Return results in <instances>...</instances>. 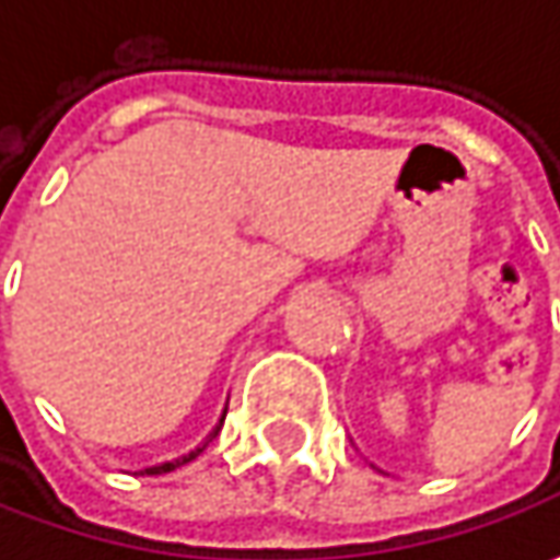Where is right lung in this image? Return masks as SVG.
Listing matches in <instances>:
<instances>
[{"instance_id":"obj_1","label":"right lung","mask_w":560,"mask_h":560,"mask_svg":"<svg viewBox=\"0 0 560 560\" xmlns=\"http://www.w3.org/2000/svg\"><path fill=\"white\" fill-rule=\"evenodd\" d=\"M221 423H224V420H221ZM218 430H221V427H218ZM218 430H214V433H211V436H208V440H205L202 445H199V448H196V452H189V455H184V458H174V462H164V464H159V467H145V470H142V474H171V470H177V467H180V464L192 462V458H196V455H199V452H202L205 445H208V442H211V440H214V436H218Z\"/></svg>"}]
</instances>
